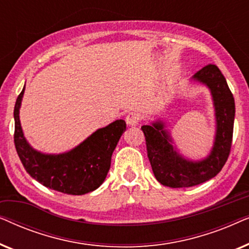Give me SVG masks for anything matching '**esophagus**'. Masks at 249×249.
<instances>
[{"label": "esophagus", "mask_w": 249, "mask_h": 249, "mask_svg": "<svg viewBox=\"0 0 249 249\" xmlns=\"http://www.w3.org/2000/svg\"><path fill=\"white\" fill-rule=\"evenodd\" d=\"M125 121H127V124L129 125H137L139 124V121H141V115H139L138 112L136 111L129 112L127 117H125Z\"/></svg>", "instance_id": "1"}]
</instances>
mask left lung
Wrapping results in <instances>:
<instances>
[{
  "instance_id": "8db88e82",
  "label": "left lung",
  "mask_w": 249,
  "mask_h": 249,
  "mask_svg": "<svg viewBox=\"0 0 249 249\" xmlns=\"http://www.w3.org/2000/svg\"><path fill=\"white\" fill-rule=\"evenodd\" d=\"M193 78L210 88L215 107V142L207 159L192 162L180 156L173 149L171 138L161 121L142 127L155 178L172 188L193 187L214 178L226 164L232 144L234 100L226 78L215 64L211 63L197 71Z\"/></svg>"
}]
</instances>
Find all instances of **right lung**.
Listing matches in <instances>:
<instances>
[{
  "label": "right lung",
  "instance_id": "right-lung-1",
  "mask_svg": "<svg viewBox=\"0 0 249 249\" xmlns=\"http://www.w3.org/2000/svg\"><path fill=\"white\" fill-rule=\"evenodd\" d=\"M25 87L15 105V146L26 171L47 188L68 195H84L97 189L107 178L111 158L125 122L117 120L98 129L72 151L59 155L42 154L30 147L19 120Z\"/></svg>",
  "mask_w": 249,
  "mask_h": 249
}]
</instances>
